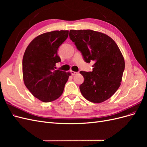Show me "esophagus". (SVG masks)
<instances>
[{
	"instance_id": "esophagus-1",
	"label": "esophagus",
	"mask_w": 147,
	"mask_h": 147,
	"mask_svg": "<svg viewBox=\"0 0 147 147\" xmlns=\"http://www.w3.org/2000/svg\"><path fill=\"white\" fill-rule=\"evenodd\" d=\"M71 74H72V75H75V74H78V72H74V71H71Z\"/></svg>"
}]
</instances>
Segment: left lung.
Masks as SVG:
<instances>
[{"label":"left lung","mask_w":147,"mask_h":147,"mask_svg":"<svg viewBox=\"0 0 147 147\" xmlns=\"http://www.w3.org/2000/svg\"><path fill=\"white\" fill-rule=\"evenodd\" d=\"M69 37L87 63L94 61L92 72L81 71L84 82L80 90L84 98L100 103L119 88L125 67L124 57L113 40L92 30H70Z\"/></svg>","instance_id":"left-lung-1"}]
</instances>
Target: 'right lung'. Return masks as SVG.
I'll return each mask as SVG.
<instances>
[{
  "label": "right lung",
  "instance_id": "1",
  "mask_svg": "<svg viewBox=\"0 0 147 147\" xmlns=\"http://www.w3.org/2000/svg\"><path fill=\"white\" fill-rule=\"evenodd\" d=\"M68 30H55L35 37L24 52L23 75L25 85L43 102L57 99L63 94L70 73L55 70L61 62L59 47L68 37Z\"/></svg>",
  "mask_w": 147,
  "mask_h": 147
}]
</instances>
